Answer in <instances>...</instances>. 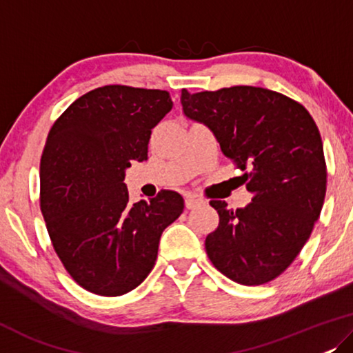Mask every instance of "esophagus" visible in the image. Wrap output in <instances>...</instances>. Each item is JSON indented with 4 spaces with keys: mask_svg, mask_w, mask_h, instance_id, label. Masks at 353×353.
<instances>
[{
    "mask_svg": "<svg viewBox=\"0 0 353 353\" xmlns=\"http://www.w3.org/2000/svg\"><path fill=\"white\" fill-rule=\"evenodd\" d=\"M203 203H205V201H203L201 198H198L196 195H187V196H185V206H187V210H193V208L201 206Z\"/></svg>",
    "mask_w": 353,
    "mask_h": 353,
    "instance_id": "34e87169",
    "label": "esophagus"
}]
</instances>
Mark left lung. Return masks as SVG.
<instances>
[{"instance_id": "obj_1", "label": "left lung", "mask_w": 353, "mask_h": 353, "mask_svg": "<svg viewBox=\"0 0 353 353\" xmlns=\"http://www.w3.org/2000/svg\"><path fill=\"white\" fill-rule=\"evenodd\" d=\"M181 103L183 115L210 128L222 153L245 171L252 193L238 210L211 201L219 225L206 236L208 257L240 285L272 281L299 254L323 208L326 163L314 118L299 102L254 86L182 89Z\"/></svg>"}]
</instances>
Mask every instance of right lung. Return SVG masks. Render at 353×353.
I'll return each mask as SVG.
<instances>
[{
	"mask_svg": "<svg viewBox=\"0 0 353 353\" xmlns=\"http://www.w3.org/2000/svg\"><path fill=\"white\" fill-rule=\"evenodd\" d=\"M168 91L110 84L77 99L48 134L39 203L59 259L79 286L121 296L150 274L161 233L183 211L177 192L129 203L125 174L145 161Z\"/></svg>",
	"mask_w": 353,
	"mask_h": 353,
	"instance_id": "right-lung-1",
	"label": "right lung"
}]
</instances>
